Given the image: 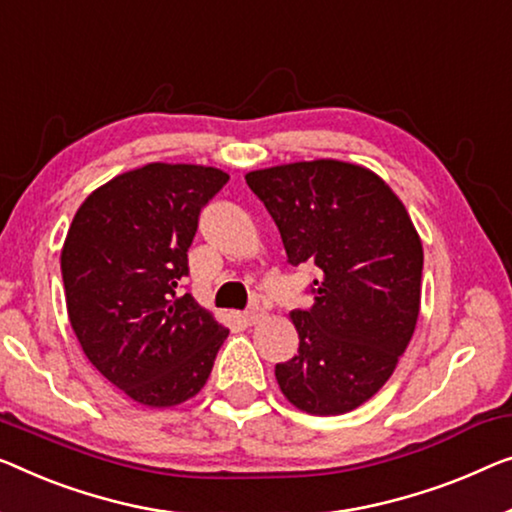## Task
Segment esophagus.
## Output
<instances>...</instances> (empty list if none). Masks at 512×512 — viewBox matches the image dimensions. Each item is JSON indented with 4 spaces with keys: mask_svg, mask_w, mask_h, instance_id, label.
<instances>
[{
    "mask_svg": "<svg viewBox=\"0 0 512 512\" xmlns=\"http://www.w3.org/2000/svg\"><path fill=\"white\" fill-rule=\"evenodd\" d=\"M243 319H246L248 324L262 322V319H264V310H262V308H248L246 312H243Z\"/></svg>",
    "mask_w": 512,
    "mask_h": 512,
    "instance_id": "obj_1",
    "label": "esophagus"
}]
</instances>
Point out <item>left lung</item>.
Wrapping results in <instances>:
<instances>
[{
    "label": "left lung",
    "instance_id": "obj_1",
    "mask_svg": "<svg viewBox=\"0 0 512 512\" xmlns=\"http://www.w3.org/2000/svg\"><path fill=\"white\" fill-rule=\"evenodd\" d=\"M278 225L287 262L315 264V303L294 310L299 354L276 365L296 409L347 414L407 349L421 310L423 246L400 197L368 167L308 160L246 174Z\"/></svg>",
    "mask_w": 512,
    "mask_h": 512
}]
</instances>
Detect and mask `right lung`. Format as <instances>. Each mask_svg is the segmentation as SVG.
Segmentation results:
<instances>
[{"label":"right lung","mask_w":512,"mask_h":512,"mask_svg":"<svg viewBox=\"0 0 512 512\" xmlns=\"http://www.w3.org/2000/svg\"><path fill=\"white\" fill-rule=\"evenodd\" d=\"M230 174L149 163L96 188L61 250L66 310L101 375L144 407L202 391L230 331L181 282L200 211Z\"/></svg>","instance_id":"add662e5"}]
</instances>
